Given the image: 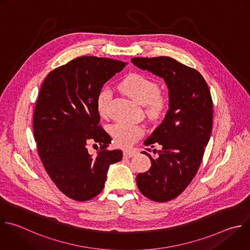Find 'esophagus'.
Returning a JSON list of instances; mask_svg holds the SVG:
<instances>
[{
    "instance_id": "obj_1",
    "label": "esophagus",
    "mask_w": 250,
    "mask_h": 250,
    "mask_svg": "<svg viewBox=\"0 0 250 250\" xmlns=\"http://www.w3.org/2000/svg\"><path fill=\"white\" fill-rule=\"evenodd\" d=\"M138 153V151L136 149H130V150H125L124 151V157L125 158H131L133 156H135Z\"/></svg>"
}]
</instances>
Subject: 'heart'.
I'll return each instance as SVG.
<instances>
[{
    "mask_svg": "<svg viewBox=\"0 0 250 250\" xmlns=\"http://www.w3.org/2000/svg\"><path fill=\"white\" fill-rule=\"evenodd\" d=\"M121 90L145 106V112L151 119H159L168 105V98L159 89L158 83L149 76L131 72L127 74L120 83ZM112 92L108 87H103L96 97V109L101 117H106L109 112V103ZM110 134L116 145L120 147H129L144 135V127L135 124L116 123L109 128Z\"/></svg>",
    "mask_w": 250,
    "mask_h": 250,
    "instance_id": "heart-1",
    "label": "heart"
}]
</instances>
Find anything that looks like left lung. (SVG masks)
<instances>
[{
    "label": "left lung",
    "mask_w": 250,
    "mask_h": 250,
    "mask_svg": "<svg viewBox=\"0 0 250 250\" xmlns=\"http://www.w3.org/2000/svg\"><path fill=\"white\" fill-rule=\"evenodd\" d=\"M141 69L164 78L169 89V110L144 144L161 145L149 171L138 174L140 192L156 202L178 197L195 177L213 124V101L207 83L194 68L170 57L132 58ZM154 149L153 153L156 154Z\"/></svg>",
    "instance_id": "8db88e82"
}]
</instances>
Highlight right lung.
Returning a JSON list of instances; mask_svg holds the SVG:
<instances>
[{
    "instance_id": "1",
    "label": "right lung",
    "mask_w": 250,
    "mask_h": 250,
    "mask_svg": "<svg viewBox=\"0 0 250 250\" xmlns=\"http://www.w3.org/2000/svg\"><path fill=\"white\" fill-rule=\"evenodd\" d=\"M125 62L83 56L46 76L33 115V132L44 168L67 197L86 201L98 195L111 164L122 160L121 150H108L110 135L99 125L96 97L104 83ZM101 144L95 156L87 143Z\"/></svg>"
}]
</instances>
